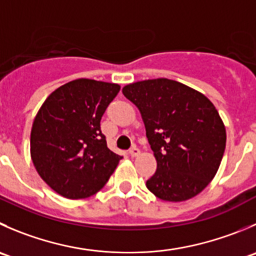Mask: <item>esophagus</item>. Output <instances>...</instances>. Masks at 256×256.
<instances>
[{
  "instance_id": "obj_1",
  "label": "esophagus",
  "mask_w": 256,
  "mask_h": 256,
  "mask_svg": "<svg viewBox=\"0 0 256 256\" xmlns=\"http://www.w3.org/2000/svg\"><path fill=\"white\" fill-rule=\"evenodd\" d=\"M128 154H130V156H132V158H135V156L140 155V150H138V148H135V146H134L132 148H130V151H128Z\"/></svg>"
}]
</instances>
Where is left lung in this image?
<instances>
[{
	"instance_id": "obj_1",
	"label": "left lung",
	"mask_w": 256,
	"mask_h": 256,
	"mask_svg": "<svg viewBox=\"0 0 256 256\" xmlns=\"http://www.w3.org/2000/svg\"><path fill=\"white\" fill-rule=\"evenodd\" d=\"M122 94L138 108L158 162L146 186L158 199L185 202L214 178L226 145L224 122L199 91L168 78L126 85Z\"/></svg>"
}]
</instances>
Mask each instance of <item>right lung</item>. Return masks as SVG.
<instances>
[{"mask_svg":"<svg viewBox=\"0 0 256 256\" xmlns=\"http://www.w3.org/2000/svg\"><path fill=\"white\" fill-rule=\"evenodd\" d=\"M118 84L78 78L60 86L40 108L31 130V158L42 180L68 199L105 186L122 156L108 148L100 121Z\"/></svg>","mask_w":256,"mask_h":256,"instance_id":"add662e5","label":"right lung"}]
</instances>
